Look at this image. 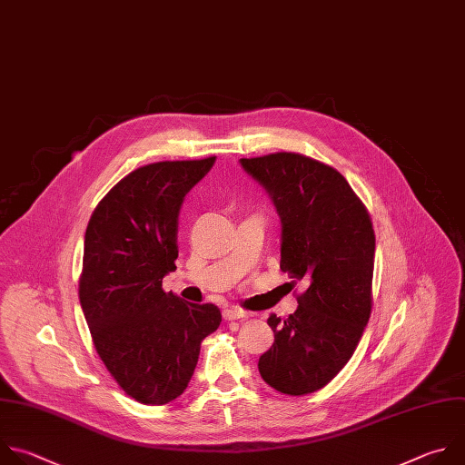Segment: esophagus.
Returning <instances> with one entry per match:
<instances>
[{
    "instance_id": "obj_1",
    "label": "esophagus",
    "mask_w": 465,
    "mask_h": 465,
    "mask_svg": "<svg viewBox=\"0 0 465 465\" xmlns=\"http://www.w3.org/2000/svg\"><path fill=\"white\" fill-rule=\"evenodd\" d=\"M247 317V313L240 308H229V310H223V319L225 321H238V319H243Z\"/></svg>"
}]
</instances>
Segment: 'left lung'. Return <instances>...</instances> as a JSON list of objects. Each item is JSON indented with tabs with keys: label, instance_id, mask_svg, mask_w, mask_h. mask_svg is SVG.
I'll use <instances>...</instances> for the list:
<instances>
[{
	"label": "left lung",
	"instance_id": "8db88e82",
	"mask_svg": "<svg viewBox=\"0 0 465 465\" xmlns=\"http://www.w3.org/2000/svg\"><path fill=\"white\" fill-rule=\"evenodd\" d=\"M240 163L281 216V269L308 284L295 313L269 315L274 342L260 376L282 394H312L350 361L372 313V218L344 175L317 159L276 152Z\"/></svg>",
	"mask_w": 465,
	"mask_h": 465
}]
</instances>
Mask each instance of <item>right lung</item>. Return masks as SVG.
Here are the masks:
<instances>
[{
	"label": "right lung",
	"mask_w": 465,
	"mask_h": 465,
	"mask_svg": "<svg viewBox=\"0 0 465 465\" xmlns=\"http://www.w3.org/2000/svg\"><path fill=\"white\" fill-rule=\"evenodd\" d=\"M214 161L135 168L99 202L85 229L78 297L93 344L115 383L144 405L183 394L202 341L222 322L214 304L183 302L163 290L175 269L183 198Z\"/></svg>",
	"instance_id": "obj_1"
}]
</instances>
